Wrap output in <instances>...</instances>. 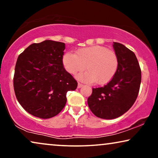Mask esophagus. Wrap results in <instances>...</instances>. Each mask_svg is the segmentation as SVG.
Returning <instances> with one entry per match:
<instances>
[{"label": "esophagus", "mask_w": 158, "mask_h": 158, "mask_svg": "<svg viewBox=\"0 0 158 158\" xmlns=\"http://www.w3.org/2000/svg\"><path fill=\"white\" fill-rule=\"evenodd\" d=\"M83 84H82L81 83H78V84H77V88H78L83 87Z\"/></svg>", "instance_id": "esophagus-1"}]
</instances>
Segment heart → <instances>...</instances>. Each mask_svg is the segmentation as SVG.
I'll return each mask as SVG.
<instances>
[{"instance_id":"heart-1","label":"heart","mask_w":158,"mask_h":158,"mask_svg":"<svg viewBox=\"0 0 158 158\" xmlns=\"http://www.w3.org/2000/svg\"><path fill=\"white\" fill-rule=\"evenodd\" d=\"M62 64L71 75H76L85 69L87 71L77 75V79L103 85L115 75L118 59L115 52L106 47L94 45L77 49L75 55L65 53L62 57Z\"/></svg>"}]
</instances>
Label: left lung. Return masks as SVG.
<instances>
[{
    "label": "left lung",
    "mask_w": 158,
    "mask_h": 158,
    "mask_svg": "<svg viewBox=\"0 0 158 158\" xmlns=\"http://www.w3.org/2000/svg\"><path fill=\"white\" fill-rule=\"evenodd\" d=\"M113 47L118 59V70L106 85L93 88L88 98L93 114L105 119L126 113L135 102L141 83V69L135 54L120 43L114 42Z\"/></svg>",
    "instance_id": "1"
}]
</instances>
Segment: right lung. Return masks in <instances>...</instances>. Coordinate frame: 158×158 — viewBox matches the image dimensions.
<instances>
[{"label":"right lung","instance_id":"obj_1","mask_svg":"<svg viewBox=\"0 0 158 158\" xmlns=\"http://www.w3.org/2000/svg\"><path fill=\"white\" fill-rule=\"evenodd\" d=\"M64 43L45 40L29 45L17 59L14 77L16 97L31 115L49 118L67 102L66 94L77 83L62 64Z\"/></svg>","mask_w":158,"mask_h":158}]
</instances>
